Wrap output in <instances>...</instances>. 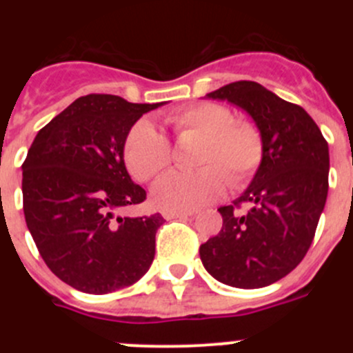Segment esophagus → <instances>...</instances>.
<instances>
[{
  "mask_svg": "<svg viewBox=\"0 0 353 353\" xmlns=\"http://www.w3.org/2000/svg\"><path fill=\"white\" fill-rule=\"evenodd\" d=\"M193 213L191 212H181V210H162L163 219H186V216H191Z\"/></svg>",
  "mask_w": 353,
  "mask_h": 353,
  "instance_id": "34e87169",
  "label": "esophagus"
}]
</instances>
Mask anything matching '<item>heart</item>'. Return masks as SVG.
I'll return each mask as SVG.
<instances>
[{"label": "heart", "instance_id": "1", "mask_svg": "<svg viewBox=\"0 0 353 353\" xmlns=\"http://www.w3.org/2000/svg\"><path fill=\"white\" fill-rule=\"evenodd\" d=\"M177 138H201L196 172H169L152 190V199L163 210H194L215 201L230 184H248L259 170L265 141L259 128L234 119L227 105L196 102L165 116ZM124 163L138 181H150L170 165L172 150L165 134L152 121L140 119L124 140Z\"/></svg>", "mask_w": 353, "mask_h": 353}]
</instances>
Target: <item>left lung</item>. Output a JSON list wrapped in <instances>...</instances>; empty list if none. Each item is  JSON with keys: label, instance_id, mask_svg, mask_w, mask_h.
Returning <instances> with one entry per match:
<instances>
[{"label": "left lung", "instance_id": "8db88e82", "mask_svg": "<svg viewBox=\"0 0 353 353\" xmlns=\"http://www.w3.org/2000/svg\"><path fill=\"white\" fill-rule=\"evenodd\" d=\"M208 99L244 109L265 141V157L248 190L220 206L222 230L199 245L206 272L225 285L261 288L304 259L328 196V143L301 105L256 81H234ZM251 202L244 216L235 212Z\"/></svg>", "mask_w": 353, "mask_h": 353}]
</instances>
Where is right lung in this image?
I'll return each instance as SVG.
<instances>
[{
    "label": "right lung",
    "instance_id": "add662e5",
    "mask_svg": "<svg viewBox=\"0 0 353 353\" xmlns=\"http://www.w3.org/2000/svg\"><path fill=\"white\" fill-rule=\"evenodd\" d=\"M157 104L90 94L46 124L22 169L25 222L39 254L59 280L108 294L141 279L155 256L160 213L119 216L147 199L124 165L128 131Z\"/></svg>",
    "mask_w": 353,
    "mask_h": 353
}]
</instances>
